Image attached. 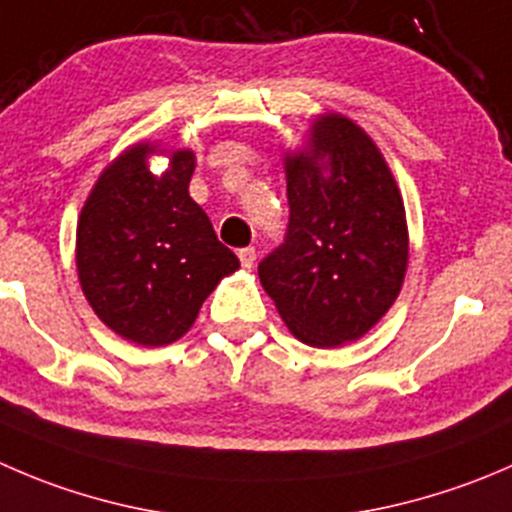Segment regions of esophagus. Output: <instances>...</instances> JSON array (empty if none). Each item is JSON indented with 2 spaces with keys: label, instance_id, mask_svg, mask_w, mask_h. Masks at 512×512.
<instances>
[{
  "label": "esophagus",
  "instance_id": "34e87169",
  "mask_svg": "<svg viewBox=\"0 0 512 512\" xmlns=\"http://www.w3.org/2000/svg\"><path fill=\"white\" fill-rule=\"evenodd\" d=\"M237 257H240L242 267H245V270H250V267L255 265V257H257V252H255V247H242V250L237 252Z\"/></svg>",
  "mask_w": 512,
  "mask_h": 512
}]
</instances>
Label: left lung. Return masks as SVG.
<instances>
[{
    "mask_svg": "<svg viewBox=\"0 0 512 512\" xmlns=\"http://www.w3.org/2000/svg\"><path fill=\"white\" fill-rule=\"evenodd\" d=\"M285 242L260 262V282L292 335L337 347L390 310L408 270L398 182L352 119L320 114L302 150L287 152Z\"/></svg>",
    "mask_w": 512,
    "mask_h": 512,
    "instance_id": "8db88e82",
    "label": "left lung"
}]
</instances>
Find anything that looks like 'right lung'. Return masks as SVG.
Instances as JSON below:
<instances>
[{"label": "right lung", "mask_w": 512, "mask_h": 512, "mask_svg": "<svg viewBox=\"0 0 512 512\" xmlns=\"http://www.w3.org/2000/svg\"><path fill=\"white\" fill-rule=\"evenodd\" d=\"M150 142L99 175L77 222V275L99 320L145 347L180 340L202 302L240 260L190 197L195 152L177 150L152 175Z\"/></svg>", "instance_id": "obj_1"}]
</instances>
